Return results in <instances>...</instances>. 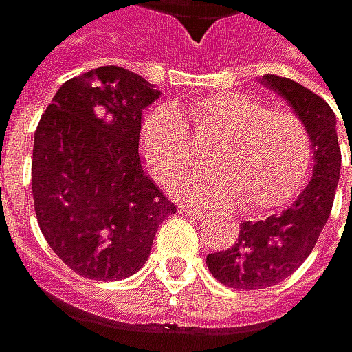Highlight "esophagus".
Segmentation results:
<instances>
[{
  "mask_svg": "<svg viewBox=\"0 0 352 352\" xmlns=\"http://www.w3.org/2000/svg\"><path fill=\"white\" fill-rule=\"evenodd\" d=\"M179 212H182V214H196V217H204V210H200V208H196V206H182V208H179Z\"/></svg>",
  "mask_w": 352,
  "mask_h": 352,
  "instance_id": "obj_1",
  "label": "esophagus"
}]
</instances>
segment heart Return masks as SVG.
Returning a JSON list of instances; mask_svg holds the SVG:
<instances>
[{"mask_svg": "<svg viewBox=\"0 0 352 352\" xmlns=\"http://www.w3.org/2000/svg\"><path fill=\"white\" fill-rule=\"evenodd\" d=\"M198 140H212L210 166L175 182V194L198 204L241 202L266 210L291 202L311 170V135L299 115L258 96L223 90L186 107H158L142 125V154L152 175L170 184L198 156Z\"/></svg>", "mask_w": 352, "mask_h": 352, "instance_id": "obj_1", "label": "heart"}]
</instances>
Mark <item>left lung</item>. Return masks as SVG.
<instances>
[{
  "label": "left lung",
  "mask_w": 352,
  "mask_h": 352,
  "mask_svg": "<svg viewBox=\"0 0 352 352\" xmlns=\"http://www.w3.org/2000/svg\"><path fill=\"white\" fill-rule=\"evenodd\" d=\"M264 82L293 104L309 129L316 164L311 182L291 208L266 221L241 223L237 241L229 250L208 254L212 276L241 291L278 285L309 258L330 217L340 177V146L330 104L295 80L266 74Z\"/></svg>",
  "instance_id": "8db88e82"
}]
</instances>
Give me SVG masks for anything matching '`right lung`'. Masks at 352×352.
<instances>
[{
	"label": "right lung",
	"mask_w": 352,
	"mask_h": 352,
	"mask_svg": "<svg viewBox=\"0 0 352 352\" xmlns=\"http://www.w3.org/2000/svg\"><path fill=\"white\" fill-rule=\"evenodd\" d=\"M158 94L142 76L102 65L67 80L36 125V221L49 248L84 278L135 274L158 225L177 212L138 154L142 111Z\"/></svg>",
	"instance_id": "add662e5"
}]
</instances>
